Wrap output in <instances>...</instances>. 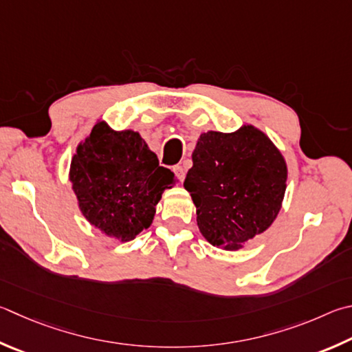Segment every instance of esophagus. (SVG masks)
Segmentation results:
<instances>
[{"mask_svg":"<svg viewBox=\"0 0 352 352\" xmlns=\"http://www.w3.org/2000/svg\"><path fill=\"white\" fill-rule=\"evenodd\" d=\"M174 172H175V175L178 177V180L184 182V177H186V169H184V166H175Z\"/></svg>","mask_w":352,"mask_h":352,"instance_id":"obj_1","label":"esophagus"}]
</instances>
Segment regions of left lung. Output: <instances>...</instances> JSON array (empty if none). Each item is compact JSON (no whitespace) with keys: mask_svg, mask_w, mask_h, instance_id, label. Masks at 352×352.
I'll return each instance as SVG.
<instances>
[{"mask_svg":"<svg viewBox=\"0 0 352 352\" xmlns=\"http://www.w3.org/2000/svg\"><path fill=\"white\" fill-rule=\"evenodd\" d=\"M286 160L272 140L252 124L234 132H203L192 152L184 188L197 225L210 245L239 251L263 234L282 209Z\"/></svg>","mask_w":352,"mask_h":352,"instance_id":"1","label":"left lung"}]
</instances>
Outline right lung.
Instances as JSON below:
<instances>
[{
  "label": "right lung",
  "instance_id": "right-lung-1",
  "mask_svg": "<svg viewBox=\"0 0 352 352\" xmlns=\"http://www.w3.org/2000/svg\"><path fill=\"white\" fill-rule=\"evenodd\" d=\"M69 180L82 217L118 241L148 229L164 189L178 182L138 132L115 131L104 120L76 146Z\"/></svg>",
  "mask_w": 352,
  "mask_h": 352
}]
</instances>
